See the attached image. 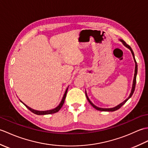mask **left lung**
<instances>
[{"label": "left lung", "instance_id": "8db88e82", "mask_svg": "<svg viewBox=\"0 0 148 148\" xmlns=\"http://www.w3.org/2000/svg\"><path fill=\"white\" fill-rule=\"evenodd\" d=\"M119 40L123 43V45L125 47H127V48L129 49L130 50V51L132 53V56H133V58H134V62H135V73H134V80H133V84H132V90H131V92L130 93V95L128 96V98L124 100L123 102H121V103H119V105L116 106V107H114V108H99V107H97L96 106H95L93 104V103L91 102V100L89 99L87 95V93H86V92L85 91V93H86V98L88 99V102H90V103L91 105H92L94 108L96 109L97 110H98V111H116V110L119 109V108H121V107L125 104V102H126L127 100L129 99L130 97L132 96L133 93L134 92V90H135V88H136V76H137V62H136V59H135V56H134V51H132V49L131 47L130 46H128L127 44L122 39H119Z\"/></svg>", "mask_w": 148, "mask_h": 148}]
</instances>
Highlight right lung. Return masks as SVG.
Segmentation results:
<instances>
[{"label":"right lung","mask_w":148,"mask_h":148,"mask_svg":"<svg viewBox=\"0 0 148 148\" xmlns=\"http://www.w3.org/2000/svg\"><path fill=\"white\" fill-rule=\"evenodd\" d=\"M68 88L69 86L67 88V89H66L65 92V93L64 96H63V98L61 100L60 103H59V105L56 107L55 108L53 109H50V110H47V111H37V110H35V109H33L32 108H30V107H29L28 106H27L25 103H24L23 102L21 101V100H20V102L21 103H23V104L26 106V108L29 109L30 111L31 112H32L33 113H34V114H37V115H45V114H54V113L55 112H57L60 109L62 108V107L63 106V104H64V103L65 102V97H66V95H67V90H68Z\"/></svg>","instance_id":"add662e5"}]
</instances>
